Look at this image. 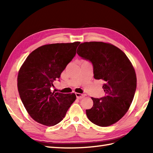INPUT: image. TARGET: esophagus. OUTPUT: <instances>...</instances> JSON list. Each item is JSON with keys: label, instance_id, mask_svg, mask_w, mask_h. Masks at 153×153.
Segmentation results:
<instances>
[{"label": "esophagus", "instance_id": "34e87169", "mask_svg": "<svg viewBox=\"0 0 153 153\" xmlns=\"http://www.w3.org/2000/svg\"><path fill=\"white\" fill-rule=\"evenodd\" d=\"M76 95L77 98L79 99H83V97H85V95H83V94H81V93H76Z\"/></svg>", "mask_w": 153, "mask_h": 153}]
</instances>
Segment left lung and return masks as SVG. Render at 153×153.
<instances>
[{"label": "left lung", "mask_w": 153, "mask_h": 153, "mask_svg": "<svg viewBox=\"0 0 153 153\" xmlns=\"http://www.w3.org/2000/svg\"><path fill=\"white\" fill-rule=\"evenodd\" d=\"M77 54L92 63L94 78L105 82V96L92 97L93 106L86 110L87 118L99 126H111L125 115L134 99L137 87L134 68L126 54L110 43L85 42Z\"/></svg>", "instance_id": "obj_1"}]
</instances>
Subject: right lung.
Here are the masks:
<instances>
[{"label": "right lung", "mask_w": 153, "mask_h": 153, "mask_svg": "<svg viewBox=\"0 0 153 153\" xmlns=\"http://www.w3.org/2000/svg\"><path fill=\"white\" fill-rule=\"evenodd\" d=\"M80 42L54 43L36 48L19 70L18 89L28 114L35 121L53 126L60 122L76 99L74 93L53 91V82L76 54Z\"/></svg>", "instance_id": "obj_1"}]
</instances>
